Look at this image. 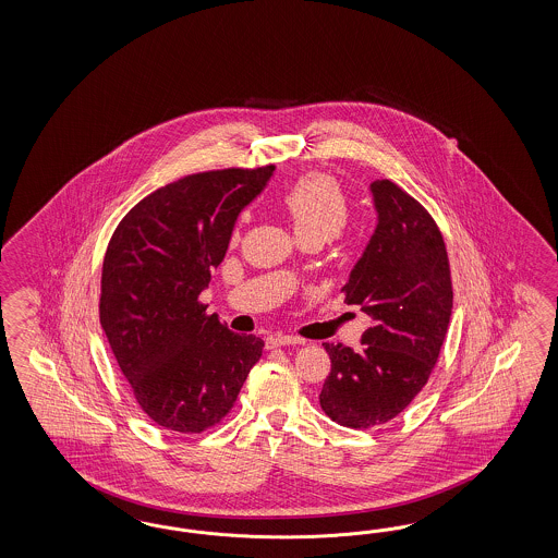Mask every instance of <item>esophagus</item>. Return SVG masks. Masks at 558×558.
Listing matches in <instances>:
<instances>
[{"label": "esophagus", "instance_id": "34e87169", "mask_svg": "<svg viewBox=\"0 0 558 558\" xmlns=\"http://www.w3.org/2000/svg\"><path fill=\"white\" fill-rule=\"evenodd\" d=\"M296 343H303L301 339L292 338V336H271L266 339V345L268 348H282V345H296Z\"/></svg>", "mask_w": 558, "mask_h": 558}]
</instances>
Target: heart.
Here are the masks:
<instances>
[{
    "label": "heart",
    "instance_id": "obj_1",
    "mask_svg": "<svg viewBox=\"0 0 558 558\" xmlns=\"http://www.w3.org/2000/svg\"><path fill=\"white\" fill-rule=\"evenodd\" d=\"M280 206L301 241L325 243L338 236L350 220V201L329 173L311 171L282 192Z\"/></svg>",
    "mask_w": 558,
    "mask_h": 558
}]
</instances>
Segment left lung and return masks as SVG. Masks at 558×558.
I'll return each instance as SVG.
<instances>
[{"mask_svg":"<svg viewBox=\"0 0 558 558\" xmlns=\"http://www.w3.org/2000/svg\"><path fill=\"white\" fill-rule=\"evenodd\" d=\"M378 225L341 288L374 325L362 350L323 343L331 372L319 403L339 425L368 429L395 420L429 380L452 315V276L434 217L390 180L371 186Z\"/></svg>","mask_w":558,"mask_h":558,"instance_id":"obj_1","label":"left lung"}]
</instances>
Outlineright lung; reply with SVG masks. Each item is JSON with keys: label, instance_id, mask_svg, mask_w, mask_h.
<instances>
[{"label": "right lung", "instance_id": "add662e5", "mask_svg": "<svg viewBox=\"0 0 558 558\" xmlns=\"http://www.w3.org/2000/svg\"><path fill=\"white\" fill-rule=\"evenodd\" d=\"M274 166L190 173L136 203L108 241L100 325L145 415L203 434L233 409L264 341L208 315L201 292L229 247L236 215Z\"/></svg>", "mask_w": 558, "mask_h": 558}]
</instances>
